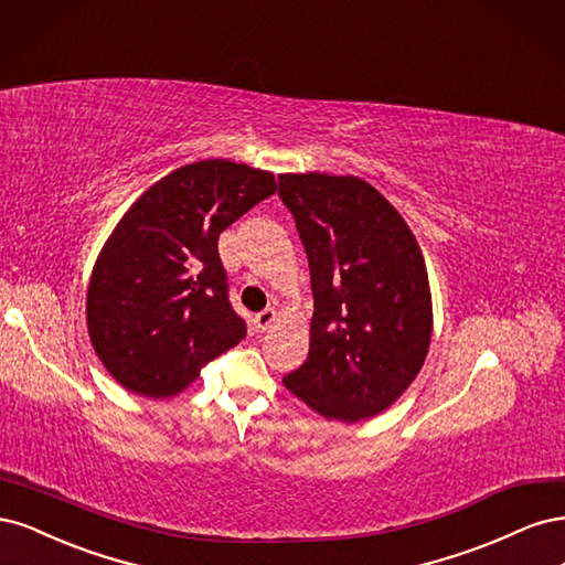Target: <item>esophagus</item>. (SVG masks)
I'll return each mask as SVG.
<instances>
[{
	"instance_id": "34e87169",
	"label": "esophagus",
	"mask_w": 565,
	"mask_h": 565,
	"mask_svg": "<svg viewBox=\"0 0 565 565\" xmlns=\"http://www.w3.org/2000/svg\"><path fill=\"white\" fill-rule=\"evenodd\" d=\"M277 321V312L275 309H265V312H260V315H256V319H253V323H256V329L258 331H267L271 323Z\"/></svg>"
}]
</instances>
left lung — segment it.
I'll return each instance as SVG.
<instances>
[{"instance_id":"obj_1","label":"left lung","mask_w":565,"mask_h":565,"mask_svg":"<svg viewBox=\"0 0 565 565\" xmlns=\"http://www.w3.org/2000/svg\"><path fill=\"white\" fill-rule=\"evenodd\" d=\"M312 277L309 354L284 385L326 420L387 411L420 373L431 342L423 250L385 196L356 175L281 173Z\"/></svg>"}]
</instances>
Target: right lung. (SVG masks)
Returning <instances> with one entry per match:
<instances>
[{"label":"right lung","mask_w":565,"mask_h":565,"mask_svg":"<svg viewBox=\"0 0 565 565\" xmlns=\"http://www.w3.org/2000/svg\"><path fill=\"white\" fill-rule=\"evenodd\" d=\"M275 192V173L204 159L157 180L121 215L90 271L86 329L126 392L175 396L246 338L217 236Z\"/></svg>","instance_id":"add662e5"}]
</instances>
